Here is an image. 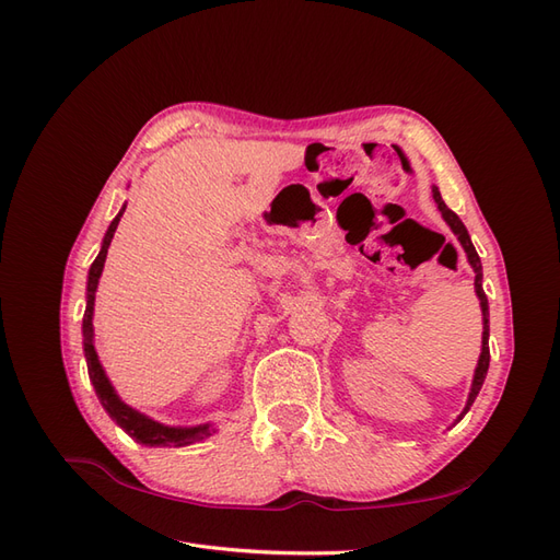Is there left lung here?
<instances>
[{
    "label": "left lung",
    "instance_id": "obj_1",
    "mask_svg": "<svg viewBox=\"0 0 560 560\" xmlns=\"http://www.w3.org/2000/svg\"><path fill=\"white\" fill-rule=\"evenodd\" d=\"M432 198H434V202H436L439 212H442L444 222L451 226V231H453V235H455V238H457V243L463 245V249H465V254H467V261H469V266H471V270H474V292H477V296H479V306H481V315H483L481 354H479L477 369H474L471 389H469V397H467L465 409L460 411V416H457V418H455V422H453V425H457V422H460V420L465 418V413L469 411V406L474 404V399H477L479 389H481V385H483V381H486V374H488V364H490V350H488L490 322H488V317H490V313H488V299H486V292H483V268H481V259H479L477 249H474V245H471V238H469V233H467L465 224L460 222V217H457L453 210H448V206H446V202H444L442 194H439L436 186H432Z\"/></svg>",
    "mask_w": 560,
    "mask_h": 560
}]
</instances>
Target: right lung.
<instances>
[{
    "label": "right lung",
    "instance_id": "1",
    "mask_svg": "<svg viewBox=\"0 0 560 560\" xmlns=\"http://www.w3.org/2000/svg\"><path fill=\"white\" fill-rule=\"evenodd\" d=\"M126 212V206L118 210V214L112 219V224L105 233L103 245H100V252L95 261L89 268V280H86V313H83L81 322V334H83V354H86V364H89V378L95 387V395L103 404V409L109 413V418L121 428L128 436H132L138 444L144 446H189L196 442H202V439L212 436L217 432L212 428V422H200V425H165V422H159L154 418H149L147 413L132 409L130 404H126L121 397H118L116 387L112 385L107 371L97 358L95 350V329H93V311H95V292H97V282L100 276H103L105 259H107V249L112 245V238L116 233L118 222Z\"/></svg>",
    "mask_w": 560,
    "mask_h": 560
}]
</instances>
